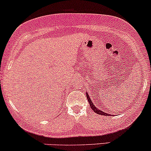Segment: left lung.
Masks as SVG:
<instances>
[{
	"mask_svg": "<svg viewBox=\"0 0 151 151\" xmlns=\"http://www.w3.org/2000/svg\"><path fill=\"white\" fill-rule=\"evenodd\" d=\"M86 97H87V99H88V103H89V104H90V106H91V109H92L93 111L95 113H98V114H99V115H103V116H110V115L108 114V113H104V112H103L102 111H101V110L98 109V108H96V106H95V105L93 104V101H91V98L89 97L88 94L87 93H86Z\"/></svg>",
	"mask_w": 151,
	"mask_h": 151,
	"instance_id": "8db88e82",
	"label": "left lung"
}]
</instances>
